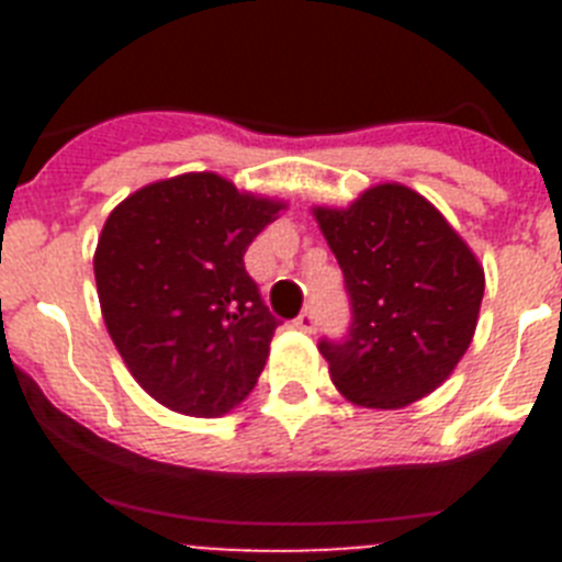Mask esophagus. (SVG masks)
<instances>
[{
    "label": "esophagus",
    "mask_w": 562,
    "mask_h": 562,
    "mask_svg": "<svg viewBox=\"0 0 562 562\" xmlns=\"http://www.w3.org/2000/svg\"><path fill=\"white\" fill-rule=\"evenodd\" d=\"M295 326L301 331H315V326H317V315H315V310H304L301 312V315H297V321H295Z\"/></svg>",
    "instance_id": "1"
}]
</instances>
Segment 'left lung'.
Masks as SVG:
<instances>
[{
	"mask_svg": "<svg viewBox=\"0 0 562 562\" xmlns=\"http://www.w3.org/2000/svg\"><path fill=\"white\" fill-rule=\"evenodd\" d=\"M340 265L351 329L321 340L335 389L360 408L396 411L428 396L470 349L484 267L414 188L362 191L349 207H312Z\"/></svg>",
	"mask_w": 562,
	"mask_h": 562,
	"instance_id": "obj_1",
	"label": "left lung"
}]
</instances>
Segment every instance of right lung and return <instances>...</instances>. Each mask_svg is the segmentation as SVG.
I'll return each mask as SVG.
<instances>
[{
  "mask_svg": "<svg viewBox=\"0 0 562 562\" xmlns=\"http://www.w3.org/2000/svg\"><path fill=\"white\" fill-rule=\"evenodd\" d=\"M284 207L191 171L128 193L109 213L95 247L103 324L160 405L213 419L256 389L278 321L245 252Z\"/></svg>",
  "mask_w": 562,
  "mask_h": 562,
  "instance_id": "add662e5",
  "label": "right lung"
}]
</instances>
